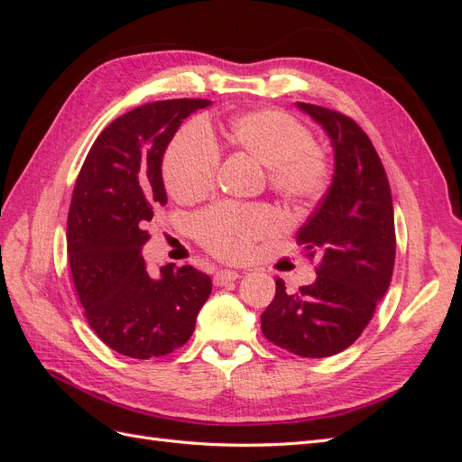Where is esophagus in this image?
<instances>
[{"mask_svg": "<svg viewBox=\"0 0 462 462\" xmlns=\"http://www.w3.org/2000/svg\"><path fill=\"white\" fill-rule=\"evenodd\" d=\"M239 277H241V273H239V272H233V270H221V272H217V273L214 275V283H216L217 287H221V285H227V283L235 282V279H239Z\"/></svg>", "mask_w": 462, "mask_h": 462, "instance_id": "1", "label": "esophagus"}]
</instances>
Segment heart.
I'll use <instances>...</instances> for the list:
<instances>
[{"label": "heart", "instance_id": "heart-1", "mask_svg": "<svg viewBox=\"0 0 462 462\" xmlns=\"http://www.w3.org/2000/svg\"><path fill=\"white\" fill-rule=\"evenodd\" d=\"M233 144L268 165L272 189L292 204L316 200L328 187L329 165L314 146L310 131L282 109H254L229 123ZM219 150L202 123L180 129L163 156V180L173 199L199 200L212 190ZM279 229L265 206L219 204L194 221V233L209 253L223 260H243L254 243Z\"/></svg>", "mask_w": 462, "mask_h": 462}]
</instances>
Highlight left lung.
<instances>
[{"mask_svg": "<svg viewBox=\"0 0 462 462\" xmlns=\"http://www.w3.org/2000/svg\"><path fill=\"white\" fill-rule=\"evenodd\" d=\"M329 136L333 179L299 231L304 253L319 256L312 285L275 297L260 316L273 345L304 358L333 356L365 331L385 295L395 263V219L387 175L370 138L346 116L299 102Z\"/></svg>", "mask_w": 462, "mask_h": 462, "instance_id": "1", "label": "left lung"}]
</instances>
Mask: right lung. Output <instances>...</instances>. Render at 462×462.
<instances>
[{
  "label": "right lung",
  "mask_w": 462,
  "mask_h": 462,
  "mask_svg": "<svg viewBox=\"0 0 462 462\" xmlns=\"http://www.w3.org/2000/svg\"><path fill=\"white\" fill-rule=\"evenodd\" d=\"M209 100H163L117 117L96 138L77 177L67 219V253L90 328L131 358L173 353L185 345L212 292L192 265L167 263L158 277L144 265V231L165 206L162 162L183 119Z\"/></svg>",
  "instance_id": "add662e5"
}]
</instances>
